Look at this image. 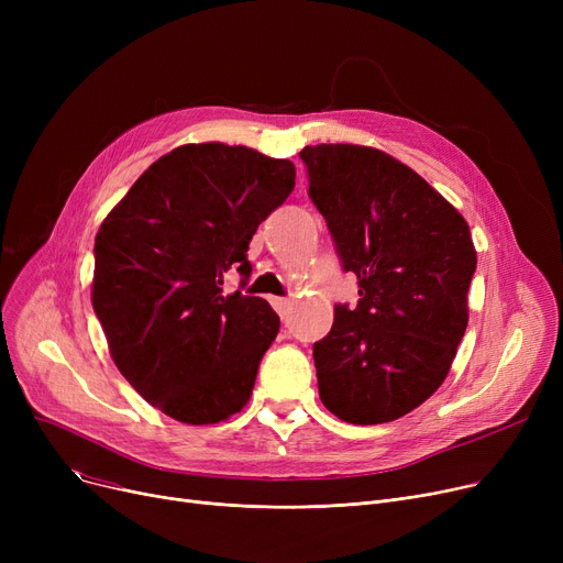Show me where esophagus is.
Listing matches in <instances>:
<instances>
[{
  "mask_svg": "<svg viewBox=\"0 0 563 563\" xmlns=\"http://www.w3.org/2000/svg\"><path fill=\"white\" fill-rule=\"evenodd\" d=\"M272 303H274V308H276V312L285 319L287 314H289V310H291V301L289 299H272Z\"/></svg>",
  "mask_w": 563,
  "mask_h": 563,
  "instance_id": "34e87169",
  "label": "esophagus"
}]
</instances>
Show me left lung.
Instances as JSON below:
<instances>
[{
    "mask_svg": "<svg viewBox=\"0 0 563 563\" xmlns=\"http://www.w3.org/2000/svg\"><path fill=\"white\" fill-rule=\"evenodd\" d=\"M358 303L335 306L312 346L319 397L351 424L393 422L445 380L467 327L477 253L465 219L427 180L365 145L299 153Z\"/></svg>",
    "mask_w": 563,
    "mask_h": 563,
    "instance_id": "obj_1",
    "label": "left lung"
}]
</instances>
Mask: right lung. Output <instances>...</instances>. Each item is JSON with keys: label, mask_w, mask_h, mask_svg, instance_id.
<instances>
[{"label": "right lung", "mask_w": 563, "mask_h": 563, "mask_svg": "<svg viewBox=\"0 0 563 563\" xmlns=\"http://www.w3.org/2000/svg\"><path fill=\"white\" fill-rule=\"evenodd\" d=\"M294 164L244 145L189 143L157 159L96 236L93 310L130 386L185 424L242 410L280 319L244 297L249 244L294 189ZM228 271L243 276L222 291Z\"/></svg>", "instance_id": "add662e5"}]
</instances>
